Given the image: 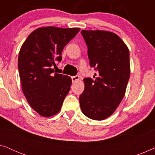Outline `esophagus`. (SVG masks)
<instances>
[{
	"instance_id": "esophagus-1",
	"label": "esophagus",
	"mask_w": 155,
	"mask_h": 155,
	"mask_svg": "<svg viewBox=\"0 0 155 155\" xmlns=\"http://www.w3.org/2000/svg\"><path fill=\"white\" fill-rule=\"evenodd\" d=\"M71 79H72V81H73V82H76L80 80V76L79 75L73 76V77L71 78Z\"/></svg>"
}]
</instances>
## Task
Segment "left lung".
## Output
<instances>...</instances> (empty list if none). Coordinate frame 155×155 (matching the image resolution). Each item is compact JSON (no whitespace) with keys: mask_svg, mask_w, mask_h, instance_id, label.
<instances>
[{"mask_svg":"<svg viewBox=\"0 0 155 155\" xmlns=\"http://www.w3.org/2000/svg\"><path fill=\"white\" fill-rule=\"evenodd\" d=\"M87 46L91 68L97 72L84 78L80 96L81 110L87 117L105 119L117 109L126 92L130 77L129 50L116 34L101 30H82Z\"/></svg>","mask_w":155,"mask_h":155,"instance_id":"8db88e82","label":"left lung"}]
</instances>
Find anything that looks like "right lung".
I'll return each instance as SVG.
<instances>
[{
    "instance_id": "obj_1",
    "label": "right lung",
    "mask_w": 155,
    "mask_h": 155,
    "mask_svg": "<svg viewBox=\"0 0 155 155\" xmlns=\"http://www.w3.org/2000/svg\"><path fill=\"white\" fill-rule=\"evenodd\" d=\"M79 28L47 27L28 36L20 48L18 70L22 92L31 107L44 117L60 111L72 84L68 75L54 73L53 68L62 60L65 45Z\"/></svg>"
}]
</instances>
